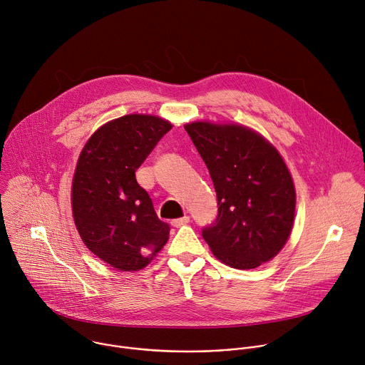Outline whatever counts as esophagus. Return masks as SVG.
I'll list each match as a JSON object with an SVG mask.
<instances>
[{
    "instance_id": "34e87169",
    "label": "esophagus",
    "mask_w": 365,
    "mask_h": 365,
    "mask_svg": "<svg viewBox=\"0 0 365 365\" xmlns=\"http://www.w3.org/2000/svg\"><path fill=\"white\" fill-rule=\"evenodd\" d=\"M189 221H190V218H189L187 215H185V217H182V218L173 220V221H172V225L176 227V228H179V227H182V225H186Z\"/></svg>"
}]
</instances>
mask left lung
I'll return each mask as SVG.
<instances>
[{"label": "left lung", "instance_id": "obj_1", "mask_svg": "<svg viewBox=\"0 0 365 365\" xmlns=\"http://www.w3.org/2000/svg\"><path fill=\"white\" fill-rule=\"evenodd\" d=\"M210 170L218 200L202 237L222 263L240 270L272 259L293 227L296 193L279 151L242 125H185Z\"/></svg>", "mask_w": 365, "mask_h": 365}]
</instances>
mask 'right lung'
Instances as JSON below:
<instances>
[{"label": "right lung", "instance_id": "add662e5", "mask_svg": "<svg viewBox=\"0 0 365 365\" xmlns=\"http://www.w3.org/2000/svg\"><path fill=\"white\" fill-rule=\"evenodd\" d=\"M172 124L131 114L102 125L85 144L72 182V211L85 245L121 272L144 269L169 238L135 170Z\"/></svg>", "mask_w": 365, "mask_h": 365}]
</instances>
